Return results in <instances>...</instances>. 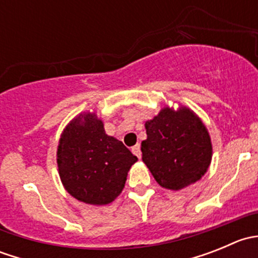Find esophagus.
Returning a JSON list of instances; mask_svg holds the SVG:
<instances>
[{
    "mask_svg": "<svg viewBox=\"0 0 258 258\" xmlns=\"http://www.w3.org/2000/svg\"><path fill=\"white\" fill-rule=\"evenodd\" d=\"M132 152H134V155H136L137 157L141 158V146H140V144L135 145L134 147H132Z\"/></svg>",
    "mask_w": 258,
    "mask_h": 258,
    "instance_id": "34e87169",
    "label": "esophagus"
}]
</instances>
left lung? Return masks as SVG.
Here are the masks:
<instances>
[{"instance_id": "left-lung-1", "label": "left lung", "mask_w": 258, "mask_h": 258, "mask_svg": "<svg viewBox=\"0 0 258 258\" xmlns=\"http://www.w3.org/2000/svg\"><path fill=\"white\" fill-rule=\"evenodd\" d=\"M145 127L142 161L161 186L181 189L206 173L212 146L206 127L192 111L166 107Z\"/></svg>"}]
</instances>
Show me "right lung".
<instances>
[{
	"label": "right lung",
	"mask_w": 258,
	"mask_h": 258,
	"mask_svg": "<svg viewBox=\"0 0 258 258\" xmlns=\"http://www.w3.org/2000/svg\"><path fill=\"white\" fill-rule=\"evenodd\" d=\"M137 161L121 141L107 136L96 114L71 121L57 150L59 177L70 195L85 204L107 205L123 189L127 172Z\"/></svg>",
	"instance_id": "1"
}]
</instances>
